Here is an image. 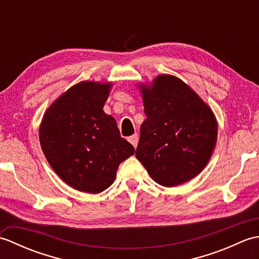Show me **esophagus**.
<instances>
[{"mask_svg": "<svg viewBox=\"0 0 259 259\" xmlns=\"http://www.w3.org/2000/svg\"><path fill=\"white\" fill-rule=\"evenodd\" d=\"M128 140H129V142H130L131 145H133L135 148H137V146H138L139 137H138V135L135 134V135H133V136H131V137H129Z\"/></svg>", "mask_w": 259, "mask_h": 259, "instance_id": "34e87169", "label": "esophagus"}]
</instances>
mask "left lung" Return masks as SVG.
Listing matches in <instances>:
<instances>
[{"mask_svg": "<svg viewBox=\"0 0 259 259\" xmlns=\"http://www.w3.org/2000/svg\"><path fill=\"white\" fill-rule=\"evenodd\" d=\"M147 119L136 157L150 177L175 187L199 175L216 147L218 124L210 107L171 74L138 83Z\"/></svg>", "mask_w": 259, "mask_h": 259, "instance_id": "obj_1", "label": "left lung"}]
</instances>
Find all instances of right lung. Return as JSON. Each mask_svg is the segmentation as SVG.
Masks as SVG:
<instances>
[{
    "label": "right lung",
    "mask_w": 259,
    "mask_h": 259,
    "mask_svg": "<svg viewBox=\"0 0 259 259\" xmlns=\"http://www.w3.org/2000/svg\"><path fill=\"white\" fill-rule=\"evenodd\" d=\"M111 88V82L81 81L43 114L42 151L59 177L79 191L106 190L119 164L135 153L134 146L121 138L117 121L103 111Z\"/></svg>",
    "instance_id": "add662e5"
}]
</instances>
